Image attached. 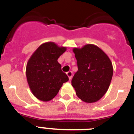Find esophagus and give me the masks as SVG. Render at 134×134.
Listing matches in <instances>:
<instances>
[{
    "instance_id": "esophagus-1",
    "label": "esophagus",
    "mask_w": 134,
    "mask_h": 134,
    "mask_svg": "<svg viewBox=\"0 0 134 134\" xmlns=\"http://www.w3.org/2000/svg\"><path fill=\"white\" fill-rule=\"evenodd\" d=\"M66 74H67L68 78H69V80H70L71 78H72V72H71V71H70V72H67V73H66Z\"/></svg>"
}]
</instances>
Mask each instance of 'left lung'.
<instances>
[{"label":"left lung","instance_id":"left-lung-1","mask_svg":"<svg viewBox=\"0 0 134 134\" xmlns=\"http://www.w3.org/2000/svg\"><path fill=\"white\" fill-rule=\"evenodd\" d=\"M78 71L72 80L77 96L86 103L100 100L106 93L113 76L110 58L101 48L92 44L74 48Z\"/></svg>","mask_w":134,"mask_h":134}]
</instances>
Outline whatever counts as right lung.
<instances>
[{"instance_id":"1","label":"right lung","mask_w":134,"mask_h":134,"mask_svg":"<svg viewBox=\"0 0 134 134\" xmlns=\"http://www.w3.org/2000/svg\"><path fill=\"white\" fill-rule=\"evenodd\" d=\"M66 47L53 42L43 43L32 54L27 62L26 75L33 95L42 102L52 100L68 77L62 72L58 58Z\"/></svg>"}]
</instances>
